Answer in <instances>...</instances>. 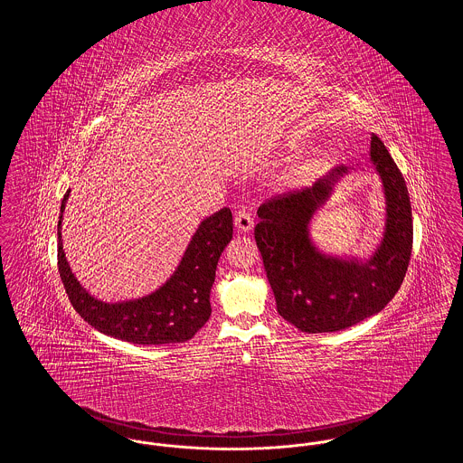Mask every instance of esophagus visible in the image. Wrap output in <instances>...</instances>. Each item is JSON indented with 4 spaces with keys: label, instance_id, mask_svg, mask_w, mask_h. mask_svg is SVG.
<instances>
[{
    "label": "esophagus",
    "instance_id": "esophagus-1",
    "mask_svg": "<svg viewBox=\"0 0 463 463\" xmlns=\"http://www.w3.org/2000/svg\"><path fill=\"white\" fill-rule=\"evenodd\" d=\"M234 223L238 232H250L253 229V217L248 210H240L234 217Z\"/></svg>",
    "mask_w": 463,
    "mask_h": 463
}]
</instances>
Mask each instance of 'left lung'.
Returning <instances> with one entry per match:
<instances>
[{"label": "left lung", "instance_id": "8db88e82", "mask_svg": "<svg viewBox=\"0 0 463 463\" xmlns=\"http://www.w3.org/2000/svg\"><path fill=\"white\" fill-rule=\"evenodd\" d=\"M370 155L387 199L385 234L370 260L323 255L308 238V221L328 199L335 182L347 174L345 166L312 187L267 199L257 212L255 241L278 312L300 331L331 333L361 323L394 298L406 276L413 246L406 182L376 135H372Z\"/></svg>", "mask_w": 463, "mask_h": 463}]
</instances>
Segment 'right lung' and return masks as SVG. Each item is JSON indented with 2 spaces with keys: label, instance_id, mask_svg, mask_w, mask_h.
I'll return each instance as SVG.
<instances>
[{
  "label": "right lung",
  "instance_id": "1",
  "mask_svg": "<svg viewBox=\"0 0 463 463\" xmlns=\"http://www.w3.org/2000/svg\"><path fill=\"white\" fill-rule=\"evenodd\" d=\"M66 196L61 204L57 225L59 234V272L67 297L76 312L95 330L138 345H163L187 342L210 319V291L222 251L232 240V213L222 208L201 225L189 242L182 262L174 276L155 293L119 304H106L93 298L74 278L62 250V213Z\"/></svg>",
  "mask_w": 463,
  "mask_h": 463
}]
</instances>
